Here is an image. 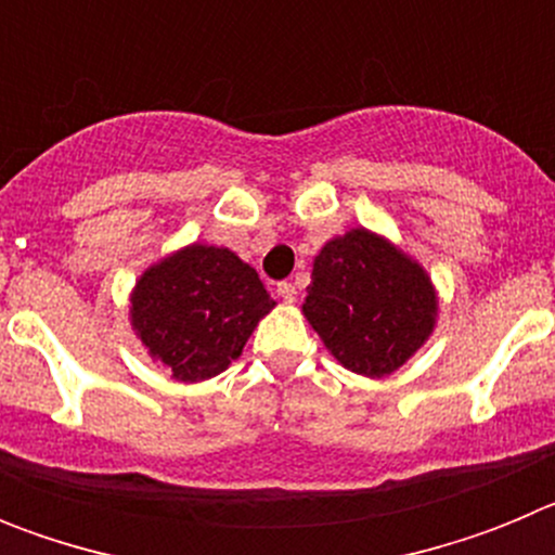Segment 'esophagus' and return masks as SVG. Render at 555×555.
Wrapping results in <instances>:
<instances>
[{"instance_id": "obj_1", "label": "esophagus", "mask_w": 555, "mask_h": 555, "mask_svg": "<svg viewBox=\"0 0 555 555\" xmlns=\"http://www.w3.org/2000/svg\"><path fill=\"white\" fill-rule=\"evenodd\" d=\"M278 297L283 302H297V286L294 283H278Z\"/></svg>"}]
</instances>
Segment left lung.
Here are the masks:
<instances>
[{
  "label": "left lung",
  "mask_w": 555,
  "mask_h": 555,
  "mask_svg": "<svg viewBox=\"0 0 555 555\" xmlns=\"http://www.w3.org/2000/svg\"><path fill=\"white\" fill-rule=\"evenodd\" d=\"M302 317L345 370L380 380L434 336L439 294L414 255L352 228L313 255Z\"/></svg>",
  "instance_id": "1"
}]
</instances>
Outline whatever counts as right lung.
Here are the masks:
<instances>
[{"mask_svg":"<svg viewBox=\"0 0 555 555\" xmlns=\"http://www.w3.org/2000/svg\"><path fill=\"white\" fill-rule=\"evenodd\" d=\"M278 302L233 249L185 244L139 274L130 327L146 356L180 384H203L242 356Z\"/></svg>","mask_w":555,"mask_h":555,"instance_id":"add662e5","label":"right lung"}]
</instances>
